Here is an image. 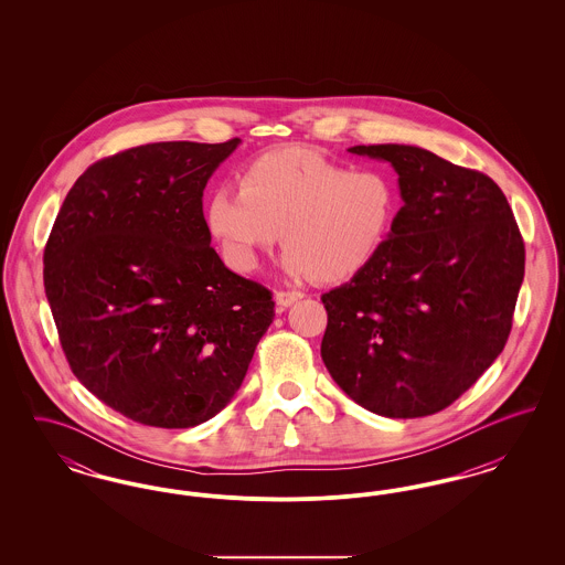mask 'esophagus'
Listing matches in <instances>:
<instances>
[{"label":"esophagus","instance_id":"34e87169","mask_svg":"<svg viewBox=\"0 0 565 565\" xmlns=\"http://www.w3.org/2000/svg\"><path fill=\"white\" fill-rule=\"evenodd\" d=\"M302 296H305L302 292H296V290H279V292H275V302H277L281 309H286V307L298 302Z\"/></svg>","mask_w":565,"mask_h":565}]
</instances>
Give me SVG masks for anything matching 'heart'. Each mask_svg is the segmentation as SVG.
Returning a JSON list of instances; mask_svg holds the SVG:
<instances>
[{"label":"heart","mask_w":565,"mask_h":565,"mask_svg":"<svg viewBox=\"0 0 565 565\" xmlns=\"http://www.w3.org/2000/svg\"><path fill=\"white\" fill-rule=\"evenodd\" d=\"M398 189L379 169H355L309 148L267 152L243 167L239 186L210 194L205 222L224 258L254 270L279 239L288 275L334 284L358 275L387 242Z\"/></svg>","instance_id":"1"}]
</instances>
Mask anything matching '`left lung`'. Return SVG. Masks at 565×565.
Returning <instances> with one entry per match:
<instances>
[{
    "label": "left lung",
    "mask_w": 565,
    "mask_h": 565,
    "mask_svg": "<svg viewBox=\"0 0 565 565\" xmlns=\"http://www.w3.org/2000/svg\"><path fill=\"white\" fill-rule=\"evenodd\" d=\"M390 162L404 205L369 267L322 296V360L366 411L434 415L483 375L511 334L525 245L500 186L403 143L353 146Z\"/></svg>",
    "instance_id": "8db88e82"
}]
</instances>
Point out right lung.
Returning <instances> with one entry per match:
<instances>
[{"instance_id":"1","label":"right lung","mask_w":565,"mask_h":565,"mask_svg":"<svg viewBox=\"0 0 565 565\" xmlns=\"http://www.w3.org/2000/svg\"><path fill=\"white\" fill-rule=\"evenodd\" d=\"M242 139L159 141L90 164L44 249V290L72 373L143 426L192 428L235 392L275 318L224 267L203 190Z\"/></svg>"}]
</instances>
